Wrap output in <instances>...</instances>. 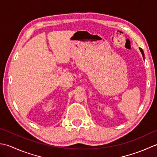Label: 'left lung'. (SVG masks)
<instances>
[{
    "mask_svg": "<svg viewBox=\"0 0 157 157\" xmlns=\"http://www.w3.org/2000/svg\"><path fill=\"white\" fill-rule=\"evenodd\" d=\"M140 52H141V53H142V56H143V57H144V53L143 50L141 49V48H140Z\"/></svg>",
    "mask_w": 157,
    "mask_h": 157,
    "instance_id": "left-lung-1",
    "label": "left lung"
}]
</instances>
